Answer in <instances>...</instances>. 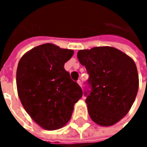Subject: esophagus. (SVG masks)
Returning <instances> with one entry per match:
<instances>
[{"mask_svg": "<svg viewBox=\"0 0 147 147\" xmlns=\"http://www.w3.org/2000/svg\"><path fill=\"white\" fill-rule=\"evenodd\" d=\"M78 82V85H80L81 87H82V82H81L80 80H78V82Z\"/></svg>", "mask_w": 147, "mask_h": 147, "instance_id": "34e87169", "label": "esophagus"}]
</instances>
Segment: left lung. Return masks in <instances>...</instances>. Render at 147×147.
<instances>
[{"mask_svg": "<svg viewBox=\"0 0 147 147\" xmlns=\"http://www.w3.org/2000/svg\"><path fill=\"white\" fill-rule=\"evenodd\" d=\"M77 56L89 75L90 90H85V95L92 121L105 127L121 121L130 111L139 88L134 61L111 47L79 50Z\"/></svg>", "mask_w": 147, "mask_h": 147, "instance_id": "obj_1", "label": "left lung"}]
</instances>
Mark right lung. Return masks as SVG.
Masks as SVG:
<instances>
[{"instance_id":"right-lung-1","label":"right lung","mask_w":147,"mask_h":147,"mask_svg":"<svg viewBox=\"0 0 147 147\" xmlns=\"http://www.w3.org/2000/svg\"><path fill=\"white\" fill-rule=\"evenodd\" d=\"M73 53L71 49L46 43L25 53L18 63L20 100L31 118L45 130L65 125L74 105L82 96L81 87L64 69Z\"/></svg>"}]
</instances>
